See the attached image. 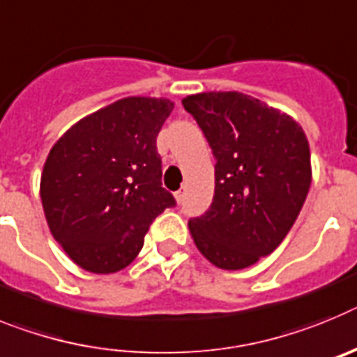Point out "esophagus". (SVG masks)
<instances>
[{
  "label": "esophagus",
  "instance_id": "obj_1",
  "mask_svg": "<svg viewBox=\"0 0 357 357\" xmlns=\"http://www.w3.org/2000/svg\"><path fill=\"white\" fill-rule=\"evenodd\" d=\"M185 192H187V188H185V187L179 188L178 192H174V197H176V199H178V201H183V197H185Z\"/></svg>",
  "mask_w": 357,
  "mask_h": 357
}]
</instances>
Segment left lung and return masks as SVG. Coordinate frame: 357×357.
<instances>
[{"mask_svg": "<svg viewBox=\"0 0 357 357\" xmlns=\"http://www.w3.org/2000/svg\"><path fill=\"white\" fill-rule=\"evenodd\" d=\"M215 158L210 208L188 221L197 250L221 269H244L289 234L311 187V151L289 114L238 91L183 98Z\"/></svg>", "mask_w": 357, "mask_h": 357, "instance_id": "8db88e82", "label": "left lung"}]
</instances>
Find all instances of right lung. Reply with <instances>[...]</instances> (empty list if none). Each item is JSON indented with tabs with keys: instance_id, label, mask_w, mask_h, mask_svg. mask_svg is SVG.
<instances>
[{
	"instance_id": "1",
	"label": "right lung",
	"mask_w": 357,
	"mask_h": 357,
	"mask_svg": "<svg viewBox=\"0 0 357 357\" xmlns=\"http://www.w3.org/2000/svg\"><path fill=\"white\" fill-rule=\"evenodd\" d=\"M174 104L127 97L89 114L52 147L41 201L54 238L75 264L107 275L129 266L174 196L161 187L156 138Z\"/></svg>"
}]
</instances>
